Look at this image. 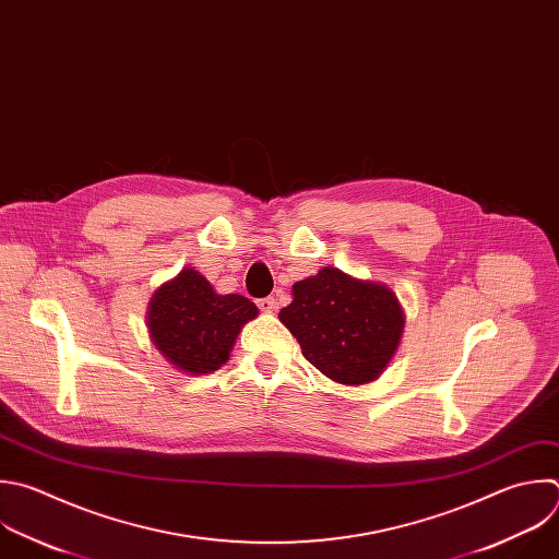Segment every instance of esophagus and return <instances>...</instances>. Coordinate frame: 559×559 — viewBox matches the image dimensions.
<instances>
[{
  "mask_svg": "<svg viewBox=\"0 0 559 559\" xmlns=\"http://www.w3.org/2000/svg\"><path fill=\"white\" fill-rule=\"evenodd\" d=\"M257 305H259V309H261V311L272 313V311L276 309V298H274V296H265V298H259V300H257Z\"/></svg>",
  "mask_w": 559,
  "mask_h": 559,
  "instance_id": "esophagus-1",
  "label": "esophagus"
}]
</instances>
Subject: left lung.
<instances>
[{"label": "left lung", "instance_id": "left-lung-1", "mask_svg": "<svg viewBox=\"0 0 559 559\" xmlns=\"http://www.w3.org/2000/svg\"><path fill=\"white\" fill-rule=\"evenodd\" d=\"M292 294L294 300L278 318L322 376L344 386L382 376L406 324L391 287L322 267L316 276L294 283Z\"/></svg>", "mask_w": 559, "mask_h": 559}]
</instances>
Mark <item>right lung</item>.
<instances>
[{"label":"right lung","mask_w":559,"mask_h":559,"mask_svg":"<svg viewBox=\"0 0 559 559\" xmlns=\"http://www.w3.org/2000/svg\"><path fill=\"white\" fill-rule=\"evenodd\" d=\"M257 316L250 298L217 294L198 270L183 267L153 294L146 326L168 364L204 376L228 361L241 326Z\"/></svg>","instance_id":"right-lung-1"}]
</instances>
